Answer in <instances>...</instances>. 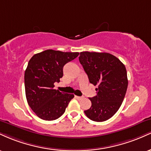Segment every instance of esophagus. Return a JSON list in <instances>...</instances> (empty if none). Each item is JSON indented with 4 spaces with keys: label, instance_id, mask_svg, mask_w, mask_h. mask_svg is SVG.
<instances>
[{
    "label": "esophagus",
    "instance_id": "esophagus-1",
    "mask_svg": "<svg viewBox=\"0 0 151 151\" xmlns=\"http://www.w3.org/2000/svg\"><path fill=\"white\" fill-rule=\"evenodd\" d=\"M75 98H76V99H79V100H81V99H83V96H75Z\"/></svg>",
    "mask_w": 151,
    "mask_h": 151
}]
</instances>
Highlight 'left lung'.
<instances>
[{
    "mask_svg": "<svg viewBox=\"0 0 151 151\" xmlns=\"http://www.w3.org/2000/svg\"><path fill=\"white\" fill-rule=\"evenodd\" d=\"M79 60L89 82L98 86L97 94L89 98L91 106L84 113L93 121L108 120L116 113L125 97L128 87L125 65L106 52H81Z\"/></svg>",
    "mask_w": 151,
    "mask_h": 151,
    "instance_id": "8db88e82",
    "label": "left lung"
}]
</instances>
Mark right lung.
<instances>
[{"mask_svg": "<svg viewBox=\"0 0 151 151\" xmlns=\"http://www.w3.org/2000/svg\"><path fill=\"white\" fill-rule=\"evenodd\" d=\"M79 55V52H64L47 50L35 54L25 72V95L28 105L41 119L52 121L65 113L74 94L54 89L63 76V67Z\"/></svg>", "mask_w": 151, "mask_h": 151, "instance_id": "right-lung-1", "label": "right lung"}]
</instances>
